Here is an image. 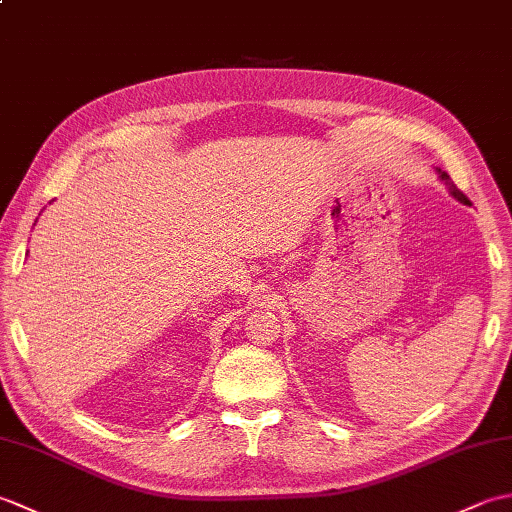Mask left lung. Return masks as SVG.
<instances>
[{
  "label": "left lung",
  "mask_w": 512,
  "mask_h": 512,
  "mask_svg": "<svg viewBox=\"0 0 512 512\" xmlns=\"http://www.w3.org/2000/svg\"><path fill=\"white\" fill-rule=\"evenodd\" d=\"M438 178L444 182V184H447V189H449V193L453 195V198L455 200H460L462 204H466V202H469V200H466V195L458 189V187H455V184L451 182V178H449V173L447 171H442V169H438Z\"/></svg>",
  "instance_id": "1"
}]
</instances>
